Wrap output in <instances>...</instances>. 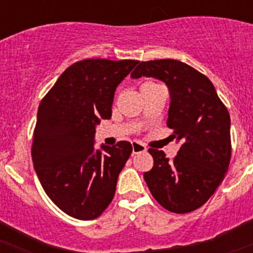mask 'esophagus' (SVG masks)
Returning <instances> with one entry per match:
<instances>
[{
	"label": "esophagus",
	"mask_w": 253,
	"mask_h": 253,
	"mask_svg": "<svg viewBox=\"0 0 253 253\" xmlns=\"http://www.w3.org/2000/svg\"><path fill=\"white\" fill-rule=\"evenodd\" d=\"M131 148H133V154H138V153H142V152L147 151V147L144 146L143 143H139V142L131 143Z\"/></svg>",
	"instance_id": "1"
}]
</instances>
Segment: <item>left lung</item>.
<instances>
[{
    "label": "left lung",
    "instance_id": "8db88e82",
    "mask_svg": "<svg viewBox=\"0 0 253 253\" xmlns=\"http://www.w3.org/2000/svg\"><path fill=\"white\" fill-rule=\"evenodd\" d=\"M130 77H152L169 93L167 126L181 143L169 161L163 151L149 149L154 165L144 172L153 198L165 209L184 214L209 200L231 161V118L215 87L193 67L175 59L140 62Z\"/></svg>",
    "mask_w": 253,
    "mask_h": 253
}]
</instances>
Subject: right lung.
<instances>
[{
	"mask_svg": "<svg viewBox=\"0 0 253 253\" xmlns=\"http://www.w3.org/2000/svg\"><path fill=\"white\" fill-rule=\"evenodd\" d=\"M138 60L84 59L58 78L38 109L33 163L50 200L69 216L92 220L109 207L129 142L95 148L96 126L110 119L116 87Z\"/></svg>",
	"mask_w": 253,
	"mask_h": 253,
	"instance_id": "add662e5",
	"label": "right lung"
}]
</instances>
